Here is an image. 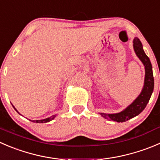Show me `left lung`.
Returning a JSON list of instances; mask_svg holds the SVG:
<instances>
[{"label":"left lung","mask_w":160,"mask_h":160,"mask_svg":"<svg viewBox=\"0 0 160 160\" xmlns=\"http://www.w3.org/2000/svg\"><path fill=\"white\" fill-rule=\"evenodd\" d=\"M133 43H134L133 46H134V52L139 59L143 63L145 69V82H144V87L142 88V92L129 106L127 107L124 110L120 112L113 113V114L100 113L101 116L105 119L113 120L118 123L128 121L131 118L135 117L136 116L140 114L145 109L147 104L149 102V99L154 89V77H153L152 66L150 59L144 52L142 42L138 37L134 39Z\"/></svg>","instance_id":"left-lung-1"}]
</instances>
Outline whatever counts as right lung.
Masks as SVG:
<instances>
[{"instance_id":"add662e5","label":"right lung","mask_w":160,"mask_h":160,"mask_svg":"<svg viewBox=\"0 0 160 160\" xmlns=\"http://www.w3.org/2000/svg\"><path fill=\"white\" fill-rule=\"evenodd\" d=\"M16 110V109H15ZM17 111V110H16ZM18 112V111H17ZM55 115H54V116H50V117H48V118H46V119H40V120H32V122H34V123H48V122H49V121H51V120H52V119H55Z\"/></svg>"}]
</instances>
